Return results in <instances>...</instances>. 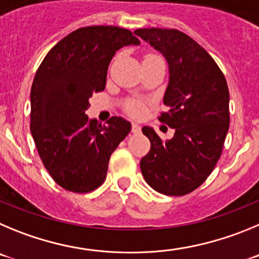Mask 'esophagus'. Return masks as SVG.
Masks as SVG:
<instances>
[{"label":"esophagus","instance_id":"obj_1","mask_svg":"<svg viewBox=\"0 0 259 259\" xmlns=\"http://www.w3.org/2000/svg\"><path fill=\"white\" fill-rule=\"evenodd\" d=\"M132 132L134 133V134H139V133L142 132V126L139 124H137V122H133Z\"/></svg>","mask_w":259,"mask_h":259}]
</instances>
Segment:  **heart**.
Masks as SVG:
<instances>
[{
	"label": "heart",
	"instance_id": "heart-1",
	"mask_svg": "<svg viewBox=\"0 0 259 259\" xmlns=\"http://www.w3.org/2000/svg\"><path fill=\"white\" fill-rule=\"evenodd\" d=\"M129 111L130 113H133V115L138 116L143 112V106H142L141 103H134L129 107Z\"/></svg>",
	"mask_w": 259,
	"mask_h": 259
}]
</instances>
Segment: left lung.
<instances>
[{
    "label": "left lung",
    "mask_w": 259,
    "mask_h": 259,
    "mask_svg": "<svg viewBox=\"0 0 259 259\" xmlns=\"http://www.w3.org/2000/svg\"><path fill=\"white\" fill-rule=\"evenodd\" d=\"M134 33L166 59L169 111L158 120L176 130L173 138L161 141L143 126L151 150L141 160L142 174L157 192L182 196L202 185L220 160L230 125L227 82L213 58L183 32L142 28Z\"/></svg>",
    "instance_id": "left-lung-1"
}]
</instances>
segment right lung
Returning <instances> with one entry per match:
<instances>
[{
	"mask_svg": "<svg viewBox=\"0 0 259 259\" xmlns=\"http://www.w3.org/2000/svg\"><path fill=\"white\" fill-rule=\"evenodd\" d=\"M139 44L124 28H80L60 39L37 69L31 89V133L46 170L64 190L85 193L99 187L109 157L132 130L125 118L115 116L102 125L85 111L93 93L106 88L116 51Z\"/></svg>",
	"mask_w": 259,
	"mask_h": 259,
	"instance_id": "right-lung-1",
	"label": "right lung"
}]
</instances>
